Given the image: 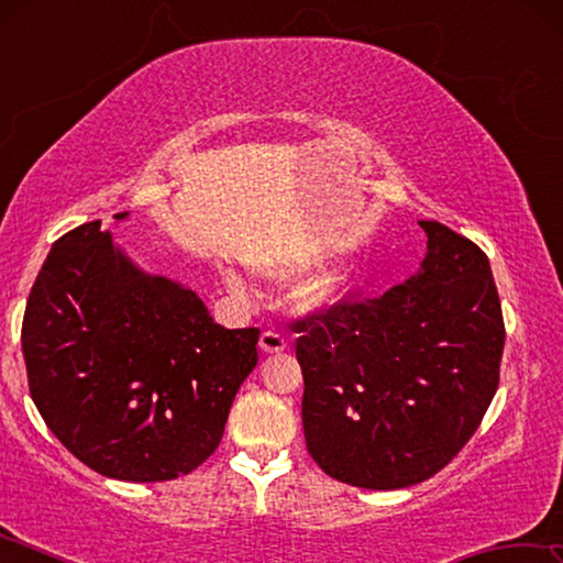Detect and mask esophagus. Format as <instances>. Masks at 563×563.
I'll use <instances>...</instances> for the list:
<instances>
[{
	"label": "esophagus",
	"instance_id": "obj_1",
	"mask_svg": "<svg viewBox=\"0 0 563 563\" xmlns=\"http://www.w3.org/2000/svg\"><path fill=\"white\" fill-rule=\"evenodd\" d=\"M261 350L265 352V355H273V352H283V350H288V340H285L280 332L265 330L261 335Z\"/></svg>",
	"mask_w": 563,
	"mask_h": 563
}]
</instances>
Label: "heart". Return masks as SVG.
Segmentation results:
<instances>
[{"instance_id": "b5f03b06", "label": "heart", "mask_w": 563, "mask_h": 563, "mask_svg": "<svg viewBox=\"0 0 563 563\" xmlns=\"http://www.w3.org/2000/svg\"><path fill=\"white\" fill-rule=\"evenodd\" d=\"M228 283L233 285V288H241V278H235V275H231L228 278ZM345 275L342 273H325L320 275L318 280H312L308 288H305L300 292V302L305 305V308H312V310H325V308H332L340 298L342 292H345Z\"/></svg>"}]
</instances>
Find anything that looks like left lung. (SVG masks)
Returning a JSON list of instances; mask_svg holds the SVG:
<instances>
[{
	"label": "left lung",
	"instance_id": "8db88e82",
	"mask_svg": "<svg viewBox=\"0 0 563 563\" xmlns=\"http://www.w3.org/2000/svg\"><path fill=\"white\" fill-rule=\"evenodd\" d=\"M419 228L427 255L412 278L290 322L305 444L352 487L430 479L472 440L499 387L504 318L489 258L442 223Z\"/></svg>",
	"mask_w": 563,
	"mask_h": 563
}]
</instances>
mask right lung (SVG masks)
I'll list each match as a JSON object with an SVG mask.
<instances>
[{
    "label": "right lung",
    "mask_w": 563,
    "mask_h": 563,
    "mask_svg": "<svg viewBox=\"0 0 563 563\" xmlns=\"http://www.w3.org/2000/svg\"><path fill=\"white\" fill-rule=\"evenodd\" d=\"M258 328L218 325L184 285L141 273L101 221L52 245L22 322L46 427L76 460L121 482L176 479L216 452L258 365Z\"/></svg>",
    "instance_id": "add662e5"
}]
</instances>
